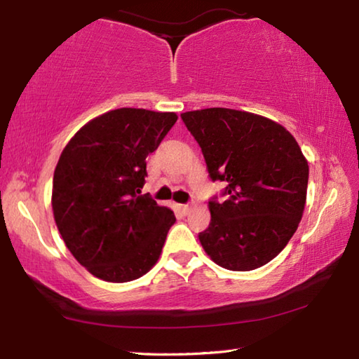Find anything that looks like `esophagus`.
Masks as SVG:
<instances>
[{"instance_id": "obj_1", "label": "esophagus", "mask_w": 359, "mask_h": 359, "mask_svg": "<svg viewBox=\"0 0 359 359\" xmlns=\"http://www.w3.org/2000/svg\"><path fill=\"white\" fill-rule=\"evenodd\" d=\"M191 209H192V206H189V205H180V211L184 214V215H187L189 212H191Z\"/></svg>"}]
</instances>
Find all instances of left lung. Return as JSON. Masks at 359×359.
<instances>
[{
    "label": "left lung",
    "mask_w": 359,
    "mask_h": 359,
    "mask_svg": "<svg viewBox=\"0 0 359 359\" xmlns=\"http://www.w3.org/2000/svg\"><path fill=\"white\" fill-rule=\"evenodd\" d=\"M181 118L205 156L209 177L225 181L223 203L209 201L211 223L198 234L217 266L248 272L272 261L299 228L308 161L285 126L258 114L209 107Z\"/></svg>",
    "instance_id": "1"
}]
</instances>
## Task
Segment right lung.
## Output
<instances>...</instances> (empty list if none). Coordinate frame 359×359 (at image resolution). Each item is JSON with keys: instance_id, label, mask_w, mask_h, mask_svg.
<instances>
[{"instance_id": "right-lung-1", "label": "right lung", "mask_w": 359, "mask_h": 359, "mask_svg": "<svg viewBox=\"0 0 359 359\" xmlns=\"http://www.w3.org/2000/svg\"><path fill=\"white\" fill-rule=\"evenodd\" d=\"M178 120L175 112L120 107L95 117L65 145L51 205L67 248L100 280L140 278L158 262L177 219L148 195L147 156Z\"/></svg>"}]
</instances>
